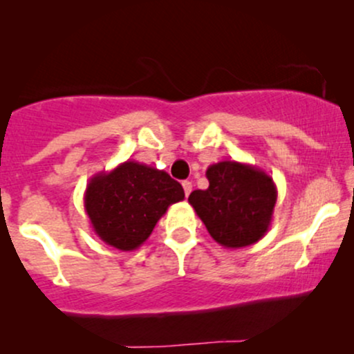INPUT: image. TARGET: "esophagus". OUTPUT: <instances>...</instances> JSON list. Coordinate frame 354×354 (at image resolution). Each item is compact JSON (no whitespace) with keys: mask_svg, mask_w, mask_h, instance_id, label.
Masks as SVG:
<instances>
[{"mask_svg":"<svg viewBox=\"0 0 354 354\" xmlns=\"http://www.w3.org/2000/svg\"><path fill=\"white\" fill-rule=\"evenodd\" d=\"M183 189H185L186 198H188L189 193H191V189H193V185H191V181H183Z\"/></svg>","mask_w":354,"mask_h":354,"instance_id":"obj_1","label":"esophagus"}]
</instances>
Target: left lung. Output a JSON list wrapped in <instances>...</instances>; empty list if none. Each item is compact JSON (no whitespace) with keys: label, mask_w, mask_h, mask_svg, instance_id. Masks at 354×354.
<instances>
[{"label":"left lung","mask_w":354,"mask_h":354,"mask_svg":"<svg viewBox=\"0 0 354 354\" xmlns=\"http://www.w3.org/2000/svg\"><path fill=\"white\" fill-rule=\"evenodd\" d=\"M208 189H196L188 201L214 241L236 248L254 245L273 219L278 189L273 178L253 165L219 161L206 169Z\"/></svg>","instance_id":"1"}]
</instances>
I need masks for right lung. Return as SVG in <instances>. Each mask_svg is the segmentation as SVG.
Returning <instances> with one entry per match:
<instances>
[{
    "label": "right lung",
    "mask_w": 354,
    "mask_h": 354,
    "mask_svg": "<svg viewBox=\"0 0 354 354\" xmlns=\"http://www.w3.org/2000/svg\"><path fill=\"white\" fill-rule=\"evenodd\" d=\"M185 191L163 169L124 161L96 173L84 191V209L101 241L121 251L140 248Z\"/></svg>",
    "instance_id": "add662e5"
}]
</instances>
